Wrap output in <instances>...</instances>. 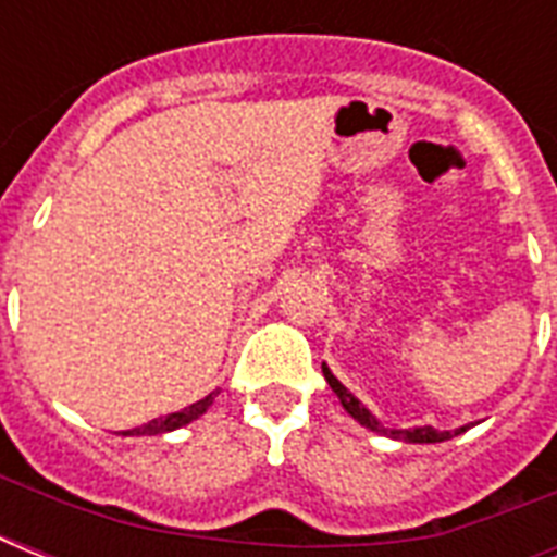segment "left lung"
I'll return each mask as SVG.
<instances>
[{
	"label": "left lung",
	"instance_id": "1",
	"mask_svg": "<svg viewBox=\"0 0 557 557\" xmlns=\"http://www.w3.org/2000/svg\"><path fill=\"white\" fill-rule=\"evenodd\" d=\"M323 379H326V384L332 387V393L338 396L341 407L347 410L352 419H356L358 424H364V428H370V431L381 433V436H389V440H401V442H410V445H431V442H445V440H454V436H459V433H466L471 424H462V428H457V431H436V428H431V424H424V428H384V424L375 419V416L367 410L361 401H358L352 393H349L344 384H341L335 375H332V370L326 364H323Z\"/></svg>",
	"mask_w": 557,
	"mask_h": 557
}]
</instances>
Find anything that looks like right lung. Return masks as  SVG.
I'll list each match as a JSON object with an SVG mask.
<instances>
[{
	"instance_id": "right-lung-1",
	"label": "right lung",
	"mask_w": 557,
	"mask_h": 557,
	"mask_svg": "<svg viewBox=\"0 0 557 557\" xmlns=\"http://www.w3.org/2000/svg\"><path fill=\"white\" fill-rule=\"evenodd\" d=\"M216 393L219 389H213V393H208L205 398H199L196 405L185 407V410H178V413H168V416H161V419H152V422L141 424V428L124 431V436H159V433H170V431H176V428H185V424H190L193 419H199L201 413H208V407L213 405Z\"/></svg>"
}]
</instances>
